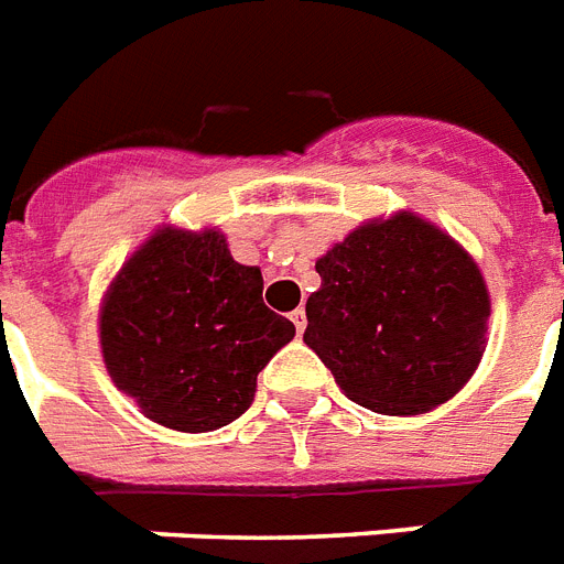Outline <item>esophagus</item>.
<instances>
[{"label": "esophagus", "mask_w": 564, "mask_h": 564, "mask_svg": "<svg viewBox=\"0 0 564 564\" xmlns=\"http://www.w3.org/2000/svg\"><path fill=\"white\" fill-rule=\"evenodd\" d=\"M291 323L296 326V335H303V332H305V311L303 308L291 311Z\"/></svg>", "instance_id": "1"}]
</instances>
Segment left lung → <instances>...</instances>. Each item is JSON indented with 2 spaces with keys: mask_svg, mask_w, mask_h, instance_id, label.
<instances>
[{
  "mask_svg": "<svg viewBox=\"0 0 564 564\" xmlns=\"http://www.w3.org/2000/svg\"><path fill=\"white\" fill-rule=\"evenodd\" d=\"M314 268L303 340L355 404L416 416L475 376L492 303L477 261L445 229L393 212L355 227Z\"/></svg>",
  "mask_w": 564,
  "mask_h": 564,
  "instance_id": "8db88e82",
  "label": "left lung"
}]
</instances>
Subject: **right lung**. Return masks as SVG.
<instances>
[{
    "label": "right lung",
    "instance_id": "1",
    "mask_svg": "<svg viewBox=\"0 0 564 564\" xmlns=\"http://www.w3.org/2000/svg\"><path fill=\"white\" fill-rule=\"evenodd\" d=\"M259 268L238 264L215 227H160L107 288L98 340L112 384L151 422L218 431L256 395V378L296 328L261 300Z\"/></svg>",
    "mask_w": 564,
    "mask_h": 564
}]
</instances>
